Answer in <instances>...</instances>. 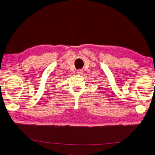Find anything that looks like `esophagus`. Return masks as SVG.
Returning a JSON list of instances; mask_svg holds the SVG:
<instances>
[{
	"mask_svg": "<svg viewBox=\"0 0 155 155\" xmlns=\"http://www.w3.org/2000/svg\"><path fill=\"white\" fill-rule=\"evenodd\" d=\"M82 73H83V71L81 70V69H80V70H78L77 72V73L78 74H82Z\"/></svg>",
	"mask_w": 155,
	"mask_h": 155,
	"instance_id": "1",
	"label": "esophagus"
}]
</instances>
